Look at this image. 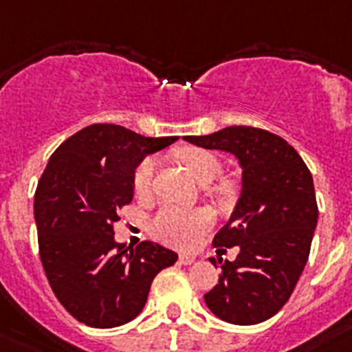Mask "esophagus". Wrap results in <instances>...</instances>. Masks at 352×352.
Returning a JSON list of instances; mask_svg holds the SVG:
<instances>
[{
	"label": "esophagus",
	"mask_w": 352,
	"mask_h": 352,
	"mask_svg": "<svg viewBox=\"0 0 352 352\" xmlns=\"http://www.w3.org/2000/svg\"><path fill=\"white\" fill-rule=\"evenodd\" d=\"M194 261H196V257H194V255H190V254H182V255H179V263L185 264V266H188V264H192Z\"/></svg>",
	"instance_id": "esophagus-1"
}]
</instances>
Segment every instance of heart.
Returning a JSON list of instances; mask_svg holds the SVG:
<instances>
[{
    "instance_id": "1",
    "label": "heart",
    "mask_w": 352,
    "mask_h": 352,
    "mask_svg": "<svg viewBox=\"0 0 352 352\" xmlns=\"http://www.w3.org/2000/svg\"><path fill=\"white\" fill-rule=\"evenodd\" d=\"M182 162L199 183H210L221 174L223 165L212 153L197 147H185L178 151ZM155 158L142 160L133 174V188L138 196L149 194L155 178ZM216 192H226V185H217ZM212 226V216L205 210H182V208L165 207L153 219V232L158 239L176 248H194L201 241L203 234Z\"/></svg>"
}]
</instances>
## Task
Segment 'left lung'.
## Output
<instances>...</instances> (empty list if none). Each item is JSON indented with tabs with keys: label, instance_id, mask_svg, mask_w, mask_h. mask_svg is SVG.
<instances>
[{
	"label": "left lung",
	"instance_id": "obj_1",
	"mask_svg": "<svg viewBox=\"0 0 352 352\" xmlns=\"http://www.w3.org/2000/svg\"><path fill=\"white\" fill-rule=\"evenodd\" d=\"M185 140L225 151L243 170L239 199L214 237V246H239V254L221 261L219 283L205 295L208 309L237 326L268 320L292 297L309 257L318 221L311 173L284 138L257 127Z\"/></svg>",
	"mask_w": 352,
	"mask_h": 352
}]
</instances>
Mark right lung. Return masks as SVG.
<instances>
[{
  "instance_id": "right-lung-1",
  "label": "right lung",
  "mask_w": 352,
  "mask_h": 352,
  "mask_svg": "<svg viewBox=\"0 0 352 352\" xmlns=\"http://www.w3.org/2000/svg\"><path fill=\"white\" fill-rule=\"evenodd\" d=\"M178 136L149 138L115 124L84 127L55 149L34 199L41 263L55 297L86 326L109 329L144 309L153 278L178 254L115 241L113 223L133 201L142 160Z\"/></svg>"
}]
</instances>
